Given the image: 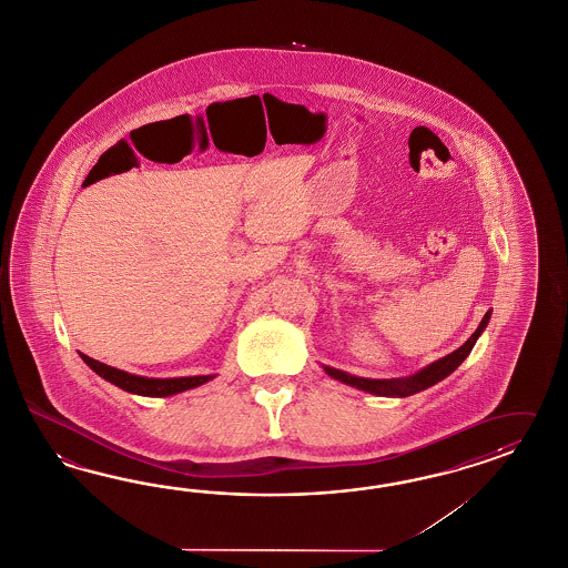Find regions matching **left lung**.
Masks as SVG:
<instances>
[{"label":"left lung","instance_id":"obj_1","mask_svg":"<svg viewBox=\"0 0 568 568\" xmlns=\"http://www.w3.org/2000/svg\"><path fill=\"white\" fill-rule=\"evenodd\" d=\"M493 312H486L485 318L478 324L476 333L471 334L470 338L464 343V345L456 348L454 353L445 355L442 359L433 361L427 367H423L420 372L408 375V377H392V379H372V377H357V375L346 374L341 369H334L328 365H322L324 372L331 375L333 379L343 382L346 386L357 387L363 392H369L375 396H387V398H406V396H413L416 392H423L427 387L435 386L437 382L445 379L447 375L454 374L457 367L464 363V359L470 355L471 348L476 345L478 336L485 333L486 326H488V320H490Z\"/></svg>","mask_w":568,"mask_h":568}]
</instances>
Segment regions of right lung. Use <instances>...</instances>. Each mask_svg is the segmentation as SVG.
<instances>
[{
    "label": "right lung",
    "instance_id": "add662e5",
    "mask_svg": "<svg viewBox=\"0 0 568 568\" xmlns=\"http://www.w3.org/2000/svg\"><path fill=\"white\" fill-rule=\"evenodd\" d=\"M82 359L92 372H97L102 379L111 382L116 387L138 394V396H150V398H166V396H174L181 394L186 389L203 386L207 384L209 379H213L215 375H191V377H145V375L129 374L123 369L111 367L106 363L92 359L88 355H83Z\"/></svg>",
    "mask_w": 568,
    "mask_h": 568
}]
</instances>
